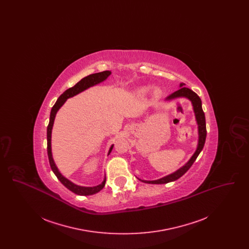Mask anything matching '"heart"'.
I'll return each mask as SVG.
<instances>
[{"instance_id":"heart-1","label":"heart","mask_w":249,"mask_h":249,"mask_svg":"<svg viewBox=\"0 0 249 249\" xmlns=\"http://www.w3.org/2000/svg\"><path fill=\"white\" fill-rule=\"evenodd\" d=\"M148 90V89L147 88H145V89H142L141 90H140V92H142V93H144V92H146Z\"/></svg>"}]
</instances>
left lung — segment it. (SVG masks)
<instances>
[{
  "instance_id": "8db88e82",
  "label": "left lung",
  "mask_w": 249,
  "mask_h": 249,
  "mask_svg": "<svg viewBox=\"0 0 249 249\" xmlns=\"http://www.w3.org/2000/svg\"><path fill=\"white\" fill-rule=\"evenodd\" d=\"M183 86H184V84H180L181 88L177 91H175L174 93L169 95L167 97V100L175 99V98H178V97H186V98L190 99V101H191L192 106H193V109H194L196 120H197L198 126H199L198 127L199 128V142H198L197 149H196L195 153L191 157V159L189 160V162L186 165L183 166L182 168H180L176 173H174L172 175H169V176H167L165 178L154 180V181H144V180H142V182H144V183H149V184H165V183H169V182L178 180V178H181L183 175H185L188 172V170L194 163V161L196 160V159L198 158V156L201 153V151L202 150V148H203L207 132H206L205 116H204V112H203L202 107H201V98L196 94L193 90H191V89L186 88V87H183Z\"/></svg>"
}]
</instances>
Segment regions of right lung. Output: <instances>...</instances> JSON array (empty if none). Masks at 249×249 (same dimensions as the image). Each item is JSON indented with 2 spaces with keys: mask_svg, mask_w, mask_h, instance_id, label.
<instances>
[{
  "mask_svg": "<svg viewBox=\"0 0 249 249\" xmlns=\"http://www.w3.org/2000/svg\"><path fill=\"white\" fill-rule=\"evenodd\" d=\"M110 74H111V71H105L92 73V74H89V75L84 77L78 83L75 84L73 87L68 89L67 90H65L62 94L59 96V99L57 100V102L55 103V105L53 106L52 109H51V112H50L49 123H48V130H47L48 155L49 164H50V167H51L53 173L56 175V177L61 182V184L64 185L68 190H71L73 193H75L77 195L86 196V195H92V194L99 192L100 190L104 189V187L106 185V178H105L104 182L101 185H99V186H96V187H80V186L74 185L73 183H71V181H69L68 179H66L64 177L61 176V174L59 173L58 168L55 165V162H54L53 158H52V153H51V130H52V127H53L54 119H55V117H56V114H57L58 110H59L60 107H62V105L65 103V101L68 98L72 97L74 95L78 94L79 92L87 89L88 88L92 87V86H94L96 84L100 83V82L106 80ZM112 149H113V145L110 147L108 155L110 154Z\"/></svg>",
  "mask_w": 249,
  "mask_h": 249,
  "instance_id": "add662e5",
  "label": "right lung"
}]
</instances>
